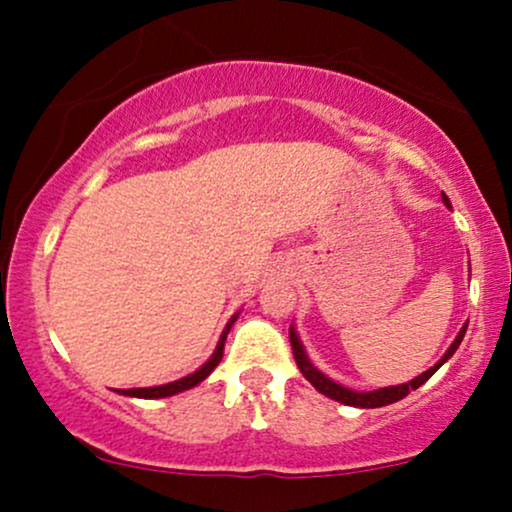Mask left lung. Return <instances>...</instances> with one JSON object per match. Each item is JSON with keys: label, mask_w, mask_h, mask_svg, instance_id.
<instances>
[{"label": "left lung", "mask_w": 512, "mask_h": 512, "mask_svg": "<svg viewBox=\"0 0 512 512\" xmlns=\"http://www.w3.org/2000/svg\"><path fill=\"white\" fill-rule=\"evenodd\" d=\"M443 202H445V207L452 209V207H450V199L445 197V195H443ZM464 332H467V322H464L462 330L457 332L455 342H452V344L448 346V351H445L443 358H440L436 366H431L428 370H424V373H421V375H416V378L409 380V383L380 387V390H373V392H356V390H349V387L334 383L332 378H327V375L322 373L320 368L313 366V361H310V358H308V351H305L301 337H298L296 327H293V325L289 327V339H291V346H293V356H296V363H298V368H301L303 378L308 380V383L313 385L317 392H322V395H325V397L334 399V402L346 404V407L375 409V407H385V404H395V402H399V399L407 397L411 390H416V387L424 385L426 380L431 378V375L436 373V370H438L440 366H443L445 361H448V358H452V354H455V351H457V346L462 344Z\"/></svg>", "instance_id": "obj_1"}]
</instances>
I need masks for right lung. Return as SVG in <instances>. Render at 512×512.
<instances>
[{
    "instance_id": "1",
    "label": "right lung",
    "mask_w": 512,
    "mask_h": 512,
    "mask_svg": "<svg viewBox=\"0 0 512 512\" xmlns=\"http://www.w3.org/2000/svg\"><path fill=\"white\" fill-rule=\"evenodd\" d=\"M238 320V313L228 320V325L223 327L221 337H219V344H216L214 354L209 356V361L204 363V366H199L195 373L185 375V378L180 380H173V383H166V385H156V387H132V390H117L120 395H127V397H139V399H163V397H173L178 395V392H185V390H192V387H197L202 380H207L211 375V370L221 363L223 358V344H226V334L231 332V325Z\"/></svg>"
}]
</instances>
